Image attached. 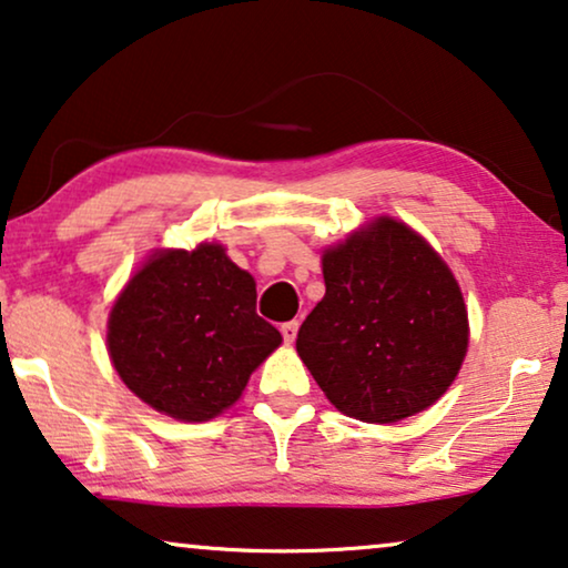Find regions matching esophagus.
Listing matches in <instances>:
<instances>
[{"label":"esophagus","mask_w":568,"mask_h":568,"mask_svg":"<svg viewBox=\"0 0 568 568\" xmlns=\"http://www.w3.org/2000/svg\"><path fill=\"white\" fill-rule=\"evenodd\" d=\"M297 331H300V323H297V321L282 323V336H284L286 344H292V341L297 338Z\"/></svg>","instance_id":"1"}]
</instances>
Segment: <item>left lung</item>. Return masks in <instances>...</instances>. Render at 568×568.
Listing matches in <instances>:
<instances>
[{
    "label": "left lung",
    "instance_id": "left-lung-1",
    "mask_svg": "<svg viewBox=\"0 0 568 568\" xmlns=\"http://www.w3.org/2000/svg\"><path fill=\"white\" fill-rule=\"evenodd\" d=\"M323 278L297 354L333 406L393 424L442 398L468 352V310L432 245L383 216L325 251Z\"/></svg>",
    "mask_w": 568,
    "mask_h": 568
}]
</instances>
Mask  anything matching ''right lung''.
I'll return each mask as SVG.
<instances>
[{"label":"right lung","instance_id":"right-lung-1","mask_svg":"<svg viewBox=\"0 0 568 568\" xmlns=\"http://www.w3.org/2000/svg\"><path fill=\"white\" fill-rule=\"evenodd\" d=\"M282 333L255 313V282L222 245L154 253L108 321L115 372L146 406L209 422L240 398Z\"/></svg>","mask_w":568,"mask_h":568}]
</instances>
